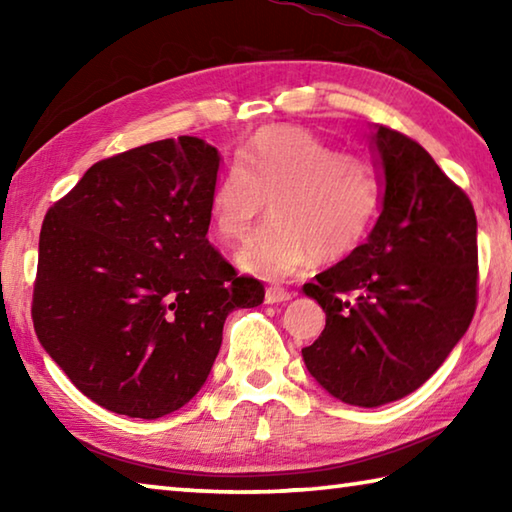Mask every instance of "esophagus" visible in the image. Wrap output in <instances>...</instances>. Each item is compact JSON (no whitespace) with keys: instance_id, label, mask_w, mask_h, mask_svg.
<instances>
[{"instance_id":"esophagus-1","label":"esophagus","mask_w":512,"mask_h":512,"mask_svg":"<svg viewBox=\"0 0 512 512\" xmlns=\"http://www.w3.org/2000/svg\"><path fill=\"white\" fill-rule=\"evenodd\" d=\"M289 300H291V293L289 291H284L280 287L266 289V296H264L266 305H280V302H289Z\"/></svg>"}]
</instances>
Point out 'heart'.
I'll return each mask as SVG.
<instances>
[{
  "mask_svg": "<svg viewBox=\"0 0 512 512\" xmlns=\"http://www.w3.org/2000/svg\"><path fill=\"white\" fill-rule=\"evenodd\" d=\"M216 180L210 225L223 244L246 239L268 205L271 223L237 250L246 275L280 282L316 262L334 264L359 250L381 205L372 162L341 153L305 128L259 131Z\"/></svg>",
  "mask_w": 512,
  "mask_h": 512,
  "instance_id": "obj_1",
  "label": "heart"
}]
</instances>
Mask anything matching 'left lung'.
Masks as SVG:
<instances>
[{
  "label": "left lung",
  "instance_id": "1",
  "mask_svg": "<svg viewBox=\"0 0 512 512\" xmlns=\"http://www.w3.org/2000/svg\"><path fill=\"white\" fill-rule=\"evenodd\" d=\"M381 210L366 244L302 291L323 334L302 350L309 375L352 406L402 400L443 366L476 307V214L418 142L372 126Z\"/></svg>",
  "mask_w": 512,
  "mask_h": 512
}]
</instances>
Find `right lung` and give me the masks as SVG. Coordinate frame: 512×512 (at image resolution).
Listing matches in <instances>:
<instances>
[{
	"label": "right lung",
	"instance_id": "add662e5",
	"mask_svg": "<svg viewBox=\"0 0 512 512\" xmlns=\"http://www.w3.org/2000/svg\"><path fill=\"white\" fill-rule=\"evenodd\" d=\"M221 155L183 135L101 160L40 230L33 327L79 391L155 420L201 391L235 309L264 287L207 241Z\"/></svg>",
	"mask_w": 512,
	"mask_h": 512
}]
</instances>
